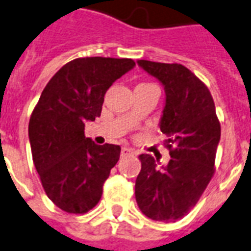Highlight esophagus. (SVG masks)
Masks as SVG:
<instances>
[{"instance_id":"34e87169","label":"esophagus","mask_w":251,"mask_h":251,"mask_svg":"<svg viewBox=\"0 0 251 251\" xmlns=\"http://www.w3.org/2000/svg\"><path fill=\"white\" fill-rule=\"evenodd\" d=\"M122 156H127V154H132V151L131 149H129V148H122Z\"/></svg>"}]
</instances>
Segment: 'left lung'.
Segmentation results:
<instances>
[{
  "label": "left lung",
  "instance_id": "obj_1",
  "mask_svg": "<svg viewBox=\"0 0 251 251\" xmlns=\"http://www.w3.org/2000/svg\"><path fill=\"white\" fill-rule=\"evenodd\" d=\"M165 89L160 129L170 151L168 165L141 154L135 195L140 211L156 221L174 223L198 203L215 173L220 123L208 87L180 64L139 60Z\"/></svg>",
  "mask_w": 251,
  "mask_h": 251
}]
</instances>
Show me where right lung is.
I'll list each match as a JSON object with an SVG mask.
<instances>
[{"instance_id": "right-lung-1", "label": "right lung", "mask_w": 251, "mask_h": 251, "mask_svg": "<svg viewBox=\"0 0 251 251\" xmlns=\"http://www.w3.org/2000/svg\"><path fill=\"white\" fill-rule=\"evenodd\" d=\"M136 64L131 59L82 57L65 64L44 87L31 114L32 160L47 196L68 213L98 204L120 147L85 137V123L100 116L104 94Z\"/></svg>"}]
</instances>
